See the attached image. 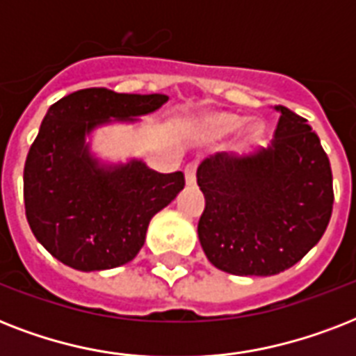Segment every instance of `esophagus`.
<instances>
[{
  "label": "esophagus",
  "instance_id": "34e87169",
  "mask_svg": "<svg viewBox=\"0 0 356 356\" xmlns=\"http://www.w3.org/2000/svg\"><path fill=\"white\" fill-rule=\"evenodd\" d=\"M195 172H197V164L195 162H190L184 168V177H186V184H190V186L195 183Z\"/></svg>",
  "mask_w": 356,
  "mask_h": 356
}]
</instances>
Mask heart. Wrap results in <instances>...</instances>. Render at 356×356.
Listing matches in <instances>:
<instances>
[{
    "instance_id": "obj_1",
    "label": "heart",
    "mask_w": 356,
    "mask_h": 356,
    "mask_svg": "<svg viewBox=\"0 0 356 356\" xmlns=\"http://www.w3.org/2000/svg\"><path fill=\"white\" fill-rule=\"evenodd\" d=\"M240 116H236V114H214V116H211L209 118V129H211L212 133L214 134H227L231 133V131H234V129L240 125ZM243 134H245V138H257L260 134V125L257 122H251L248 123L245 127H243Z\"/></svg>"
}]
</instances>
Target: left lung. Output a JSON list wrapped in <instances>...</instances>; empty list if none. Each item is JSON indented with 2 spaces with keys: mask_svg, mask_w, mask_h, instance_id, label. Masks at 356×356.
<instances>
[{
  "mask_svg": "<svg viewBox=\"0 0 356 356\" xmlns=\"http://www.w3.org/2000/svg\"><path fill=\"white\" fill-rule=\"evenodd\" d=\"M268 149L218 153L197 168L205 211L197 236L207 259L233 275H275L303 259L332 214L329 156L307 120L277 105Z\"/></svg>",
  "mask_w": 356,
  "mask_h": 356,
  "instance_id": "left-lung-1",
  "label": "left lung"
}]
</instances>
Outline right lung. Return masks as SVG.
<instances>
[{
	"instance_id": "add662e5",
	"label": "right lung",
	"mask_w": 356,
	"mask_h": 356,
	"mask_svg": "<svg viewBox=\"0 0 356 356\" xmlns=\"http://www.w3.org/2000/svg\"><path fill=\"white\" fill-rule=\"evenodd\" d=\"M164 94L85 88L53 103L27 153L25 216L36 240L79 271L118 268L144 245L151 218L184 188V173H159L140 161L102 166L86 134L111 118L153 113Z\"/></svg>"
}]
</instances>
